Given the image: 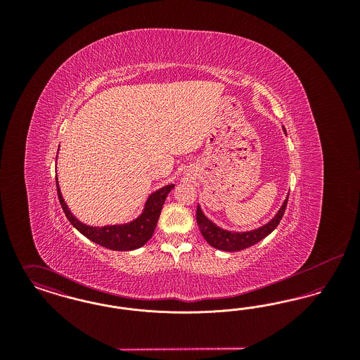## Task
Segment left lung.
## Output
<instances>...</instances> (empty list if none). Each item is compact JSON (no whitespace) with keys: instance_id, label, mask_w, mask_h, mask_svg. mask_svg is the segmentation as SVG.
Returning a JSON list of instances; mask_svg holds the SVG:
<instances>
[{"instance_id":"obj_1","label":"left lung","mask_w":360,"mask_h":360,"mask_svg":"<svg viewBox=\"0 0 360 360\" xmlns=\"http://www.w3.org/2000/svg\"><path fill=\"white\" fill-rule=\"evenodd\" d=\"M283 132L286 134L285 128H283ZM288 198H289V194L286 195V200L283 201V204L281 205L276 214L269 223L259 226L257 229H252V231L235 232V231L224 229L217 224L213 223L207 216H205V213L202 212L200 205L197 206V224H198V228H200L204 239L213 248L226 251V252H235V251H240V250H244V248H248V247L257 244V241L264 239L274 231L283 217L285 209L288 205Z\"/></svg>"}]
</instances>
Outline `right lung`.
I'll return each mask as SVG.
<instances>
[{
  "instance_id": "1",
  "label": "right lung",
  "mask_w": 360,
  "mask_h": 360,
  "mask_svg": "<svg viewBox=\"0 0 360 360\" xmlns=\"http://www.w3.org/2000/svg\"><path fill=\"white\" fill-rule=\"evenodd\" d=\"M58 159V156H56ZM174 184L167 186L158 188L154 193L148 195L146 200L141 213L134 219L132 221L122 224H109L103 226H93L82 223L78 220L72 212L70 210L69 205L66 204L62 191L59 188L58 175H56V188H58V197L60 201V205L63 207V212L70 223L74 225L77 231H79L85 238L91 240L93 243H97L105 248L113 250V251H132L143 247L148 240L154 235L156 224L160 216V210L165 204L166 197L174 188Z\"/></svg>"
}]
</instances>
